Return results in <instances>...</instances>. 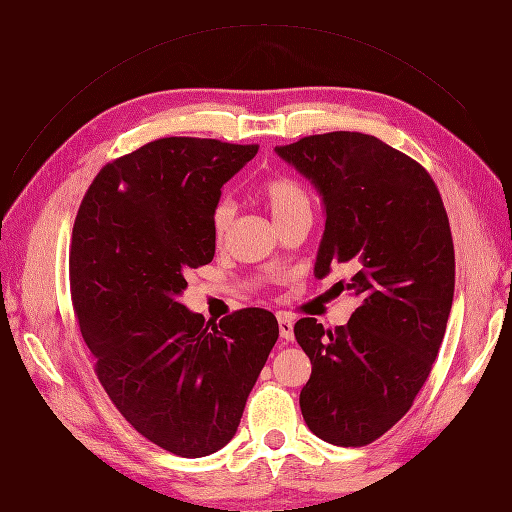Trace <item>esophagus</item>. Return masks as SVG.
<instances>
[{
    "mask_svg": "<svg viewBox=\"0 0 512 512\" xmlns=\"http://www.w3.org/2000/svg\"><path fill=\"white\" fill-rule=\"evenodd\" d=\"M277 324H280L282 339L290 342V339L294 337V322H292V318L288 314H277Z\"/></svg>",
    "mask_w": 512,
    "mask_h": 512,
    "instance_id": "1",
    "label": "esophagus"
}]
</instances>
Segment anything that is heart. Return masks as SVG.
<instances>
[{
    "mask_svg": "<svg viewBox=\"0 0 512 512\" xmlns=\"http://www.w3.org/2000/svg\"><path fill=\"white\" fill-rule=\"evenodd\" d=\"M260 198L271 209L277 224H286L299 215H312V196L305 190V185L290 175H271L260 183ZM235 220V207L228 198H222L211 213V230L215 241H224L228 230Z\"/></svg>",
    "mask_w": 512,
    "mask_h": 512,
    "instance_id": "heart-1",
    "label": "heart"
}]
</instances>
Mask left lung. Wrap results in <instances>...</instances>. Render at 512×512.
Listing matches in <instances>:
<instances>
[{"instance_id": "1", "label": "left lung", "mask_w": 512, "mask_h": 512, "mask_svg": "<svg viewBox=\"0 0 512 512\" xmlns=\"http://www.w3.org/2000/svg\"><path fill=\"white\" fill-rule=\"evenodd\" d=\"M320 190L327 224L316 275L346 265L335 288L359 297L348 324H294L312 361L299 404L335 446H365L412 408L442 346L455 292V247L442 196L406 153L361 132L275 149Z\"/></svg>"}]
</instances>
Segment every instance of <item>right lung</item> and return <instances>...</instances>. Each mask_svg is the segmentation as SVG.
I'll return each mask as SVG.
<instances>
[{"mask_svg":"<svg viewBox=\"0 0 512 512\" xmlns=\"http://www.w3.org/2000/svg\"><path fill=\"white\" fill-rule=\"evenodd\" d=\"M258 145L168 136L108 162L76 213L70 294L96 376L149 442L205 457L235 436L280 327L245 307L205 322L179 303L215 254L220 188Z\"/></svg>","mask_w":512,"mask_h":512,"instance_id":"1","label":"right lung"}]
</instances>
